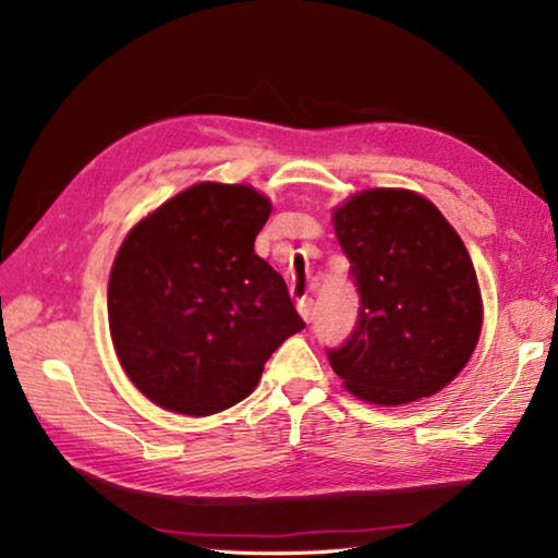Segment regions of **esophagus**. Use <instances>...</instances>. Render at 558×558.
<instances>
[{
    "label": "esophagus",
    "instance_id": "1",
    "mask_svg": "<svg viewBox=\"0 0 558 558\" xmlns=\"http://www.w3.org/2000/svg\"><path fill=\"white\" fill-rule=\"evenodd\" d=\"M298 312H300V316L304 318L306 324H312V318H314V300L312 298H302L298 302Z\"/></svg>",
    "mask_w": 558,
    "mask_h": 558
}]
</instances>
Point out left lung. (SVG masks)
<instances>
[{
    "label": "left lung",
    "mask_w": 558,
    "mask_h": 558,
    "mask_svg": "<svg viewBox=\"0 0 558 558\" xmlns=\"http://www.w3.org/2000/svg\"><path fill=\"white\" fill-rule=\"evenodd\" d=\"M360 314L328 350L345 388L374 405H405L448 386L482 330L477 272L465 244L429 198L366 189L333 213Z\"/></svg>",
    "instance_id": "left-lung-1"
}]
</instances>
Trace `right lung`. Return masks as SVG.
<instances>
[{"instance_id":"right-lung-1","label":"right lung","mask_w":558,"mask_h":558,"mask_svg":"<svg viewBox=\"0 0 558 558\" xmlns=\"http://www.w3.org/2000/svg\"><path fill=\"white\" fill-rule=\"evenodd\" d=\"M268 216L256 189L201 182L126 234L108 286L110 333L156 405L189 417L236 405L304 328L286 280L254 252Z\"/></svg>"}]
</instances>
